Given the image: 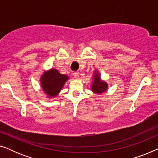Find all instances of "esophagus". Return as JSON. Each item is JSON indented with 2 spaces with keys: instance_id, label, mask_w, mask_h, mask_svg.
Instances as JSON below:
<instances>
[{
  "instance_id": "obj_1",
  "label": "esophagus",
  "mask_w": 158,
  "mask_h": 158,
  "mask_svg": "<svg viewBox=\"0 0 158 158\" xmlns=\"http://www.w3.org/2000/svg\"><path fill=\"white\" fill-rule=\"evenodd\" d=\"M73 75H74V77H75V78H78L79 72H77V71H76V72H74V73H73Z\"/></svg>"
}]
</instances>
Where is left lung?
<instances>
[{"instance_id":"obj_1","label":"left lung","mask_w":158,"mask_h":158,"mask_svg":"<svg viewBox=\"0 0 158 158\" xmlns=\"http://www.w3.org/2000/svg\"><path fill=\"white\" fill-rule=\"evenodd\" d=\"M94 75V82L91 85V90L95 94H102L106 91L108 84L106 82L101 81L100 75L98 71H95Z\"/></svg>"}]
</instances>
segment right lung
Wrapping results in <instances>:
<instances>
[{
  "instance_id": "1",
  "label": "right lung",
  "mask_w": 158,
  "mask_h": 158,
  "mask_svg": "<svg viewBox=\"0 0 158 158\" xmlns=\"http://www.w3.org/2000/svg\"><path fill=\"white\" fill-rule=\"evenodd\" d=\"M68 80V76L62 75L55 69H51L41 76V85L49 98L56 97Z\"/></svg>"
}]
</instances>
